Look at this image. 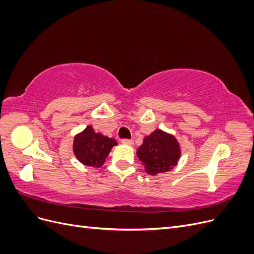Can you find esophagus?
<instances>
[{"label": "esophagus", "instance_id": "1", "mask_svg": "<svg viewBox=\"0 0 254 254\" xmlns=\"http://www.w3.org/2000/svg\"><path fill=\"white\" fill-rule=\"evenodd\" d=\"M122 143L125 144V145H132V144H133V141H132V140H128V139H123V140H122Z\"/></svg>", "mask_w": 254, "mask_h": 254}]
</instances>
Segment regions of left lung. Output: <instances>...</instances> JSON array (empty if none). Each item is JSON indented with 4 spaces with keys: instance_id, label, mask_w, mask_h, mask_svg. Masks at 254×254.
I'll use <instances>...</instances> for the list:
<instances>
[{
    "instance_id": "left-lung-1",
    "label": "left lung",
    "mask_w": 254,
    "mask_h": 254,
    "mask_svg": "<svg viewBox=\"0 0 254 254\" xmlns=\"http://www.w3.org/2000/svg\"><path fill=\"white\" fill-rule=\"evenodd\" d=\"M136 156L148 175L171 171L181 156L179 142L176 137L161 129H156L144 137L143 144L136 150Z\"/></svg>"
}]
</instances>
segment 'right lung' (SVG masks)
Segmentation results:
<instances>
[{"instance_id": "add662e5", "label": "right lung", "mask_w": 254, "mask_h": 254, "mask_svg": "<svg viewBox=\"0 0 254 254\" xmlns=\"http://www.w3.org/2000/svg\"><path fill=\"white\" fill-rule=\"evenodd\" d=\"M115 145L118 143L112 137L97 133L92 126H88L74 136L73 151L80 163L97 168L105 163L106 158Z\"/></svg>"}]
</instances>
